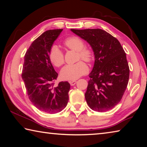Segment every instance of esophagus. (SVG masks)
Listing matches in <instances>:
<instances>
[{"instance_id":"obj_1","label":"esophagus","mask_w":147,"mask_h":147,"mask_svg":"<svg viewBox=\"0 0 147 147\" xmlns=\"http://www.w3.org/2000/svg\"><path fill=\"white\" fill-rule=\"evenodd\" d=\"M69 83H70V84H71V86H74L76 84V80H72V81H70L69 82Z\"/></svg>"}]
</instances>
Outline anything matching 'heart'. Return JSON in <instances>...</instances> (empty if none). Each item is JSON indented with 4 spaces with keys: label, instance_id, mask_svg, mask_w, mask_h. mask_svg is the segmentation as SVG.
Returning a JSON list of instances; mask_svg holds the SVG:
<instances>
[{
    "label": "heart",
    "instance_id": "b5f03b06",
    "mask_svg": "<svg viewBox=\"0 0 147 147\" xmlns=\"http://www.w3.org/2000/svg\"><path fill=\"white\" fill-rule=\"evenodd\" d=\"M64 45L69 49L78 52V58L86 61H91L93 58V54L91 50L84 48L85 43L80 38L76 36L70 37L64 41ZM49 59L51 63L56 67H60L64 63L63 53L59 47L54 45L49 52ZM88 67L82 61L74 64H69L63 67L60 74L64 80H74L88 73Z\"/></svg>",
    "mask_w": 147,
    "mask_h": 147
}]
</instances>
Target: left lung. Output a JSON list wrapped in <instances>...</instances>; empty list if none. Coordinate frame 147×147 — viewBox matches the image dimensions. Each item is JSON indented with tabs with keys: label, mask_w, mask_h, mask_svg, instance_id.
Masks as SVG:
<instances>
[{
	"label": "left lung",
	"mask_w": 147,
	"mask_h": 147,
	"mask_svg": "<svg viewBox=\"0 0 147 147\" xmlns=\"http://www.w3.org/2000/svg\"><path fill=\"white\" fill-rule=\"evenodd\" d=\"M86 41L94 56L85 93L91 109L104 112L119 103L127 87L130 69L126 53L115 38L102 29H71Z\"/></svg>",
	"instance_id": "8db88e82"
}]
</instances>
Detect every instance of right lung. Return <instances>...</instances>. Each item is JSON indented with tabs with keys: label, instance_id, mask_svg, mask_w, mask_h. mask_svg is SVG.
Masks as SVG:
<instances>
[{
	"label": "right lung",
	"instance_id": "add662e5",
	"mask_svg": "<svg viewBox=\"0 0 147 147\" xmlns=\"http://www.w3.org/2000/svg\"><path fill=\"white\" fill-rule=\"evenodd\" d=\"M63 30H49L33 41L24 58L23 78L28 98L39 110L56 113L65 108L69 100L70 84L61 82L54 86L58 78L49 59L54 42Z\"/></svg>",
	"mask_w": 147,
	"mask_h": 147
}]
</instances>
